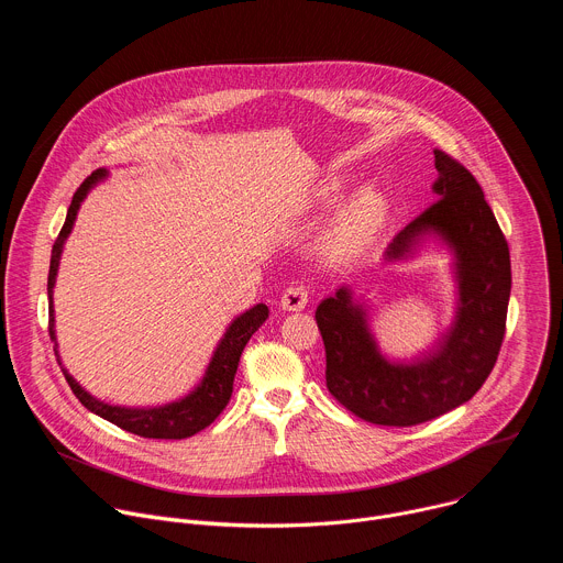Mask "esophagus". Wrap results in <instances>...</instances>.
I'll list each match as a JSON object with an SVG mask.
<instances>
[{"mask_svg": "<svg viewBox=\"0 0 563 563\" xmlns=\"http://www.w3.org/2000/svg\"><path fill=\"white\" fill-rule=\"evenodd\" d=\"M307 300H309V287L302 283H296L283 291L280 307L287 311H300V309H305Z\"/></svg>", "mask_w": 563, "mask_h": 563, "instance_id": "obj_1", "label": "esophagus"}]
</instances>
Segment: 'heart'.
<instances>
[{
  "instance_id": "1",
  "label": "heart",
  "mask_w": 563,
  "mask_h": 563,
  "mask_svg": "<svg viewBox=\"0 0 563 563\" xmlns=\"http://www.w3.org/2000/svg\"><path fill=\"white\" fill-rule=\"evenodd\" d=\"M343 194V183H328L318 191L320 200L332 202ZM389 216L387 198L376 187H363L345 200L320 238V252L330 263H350L367 252Z\"/></svg>"
}]
</instances>
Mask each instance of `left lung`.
<instances>
[{"label": "left lung", "instance_id": "obj_1", "mask_svg": "<svg viewBox=\"0 0 563 563\" xmlns=\"http://www.w3.org/2000/svg\"><path fill=\"white\" fill-rule=\"evenodd\" d=\"M434 167L439 200L394 238L387 256H404L428 231L454 250L459 311L439 350L415 365H391L378 354L347 289L316 309L330 394L376 426L410 428L463 406L490 376L506 336L512 287L506 235L484 189L459 159L434 148Z\"/></svg>", "mask_w": 563, "mask_h": 563}]
</instances>
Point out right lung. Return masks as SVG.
I'll use <instances>...</instances> for the list:
<instances>
[{
    "instance_id": "right-lung-1",
    "label": "right lung",
    "mask_w": 563,
    "mask_h": 563,
    "mask_svg": "<svg viewBox=\"0 0 563 563\" xmlns=\"http://www.w3.org/2000/svg\"><path fill=\"white\" fill-rule=\"evenodd\" d=\"M104 174H107L104 169H98L96 174H91L82 185L77 187V191L73 194L64 227H62L59 235L55 238V245H53V252H51V269H48V316H51V323H48V334H51L53 343H55L53 285H55V274H57V265H59L62 245H64L66 235L73 229L79 202L85 200L89 189L100 178H104ZM267 316H269V309L263 302L252 307L243 316H238L233 323L229 325L224 339L220 341V345H218V350H216L198 389L194 394H189L187 398L178 400V404H169V406H163V408L131 410V408H115V406L102 404V400L93 398L89 391L79 387L66 369H62V372H64L66 383L70 385L73 394L79 398V404H82L87 410H91L93 415L111 421L113 426H118V428H122L131 434L144 437V439H187V437H194L196 432L205 430L207 426H211L220 417V412L227 408L231 391H233V376H235V369H238V363H240V354H243L252 334L265 323ZM57 363H59V356H57Z\"/></svg>"
}]
</instances>
